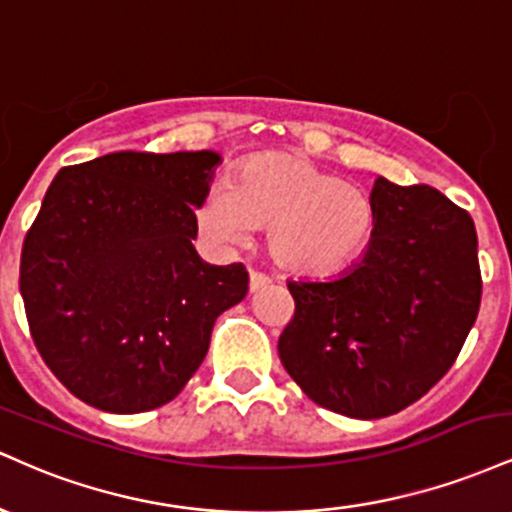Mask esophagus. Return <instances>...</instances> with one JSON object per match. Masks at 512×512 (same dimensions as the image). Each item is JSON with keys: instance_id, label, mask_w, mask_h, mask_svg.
I'll list each match as a JSON object with an SVG mask.
<instances>
[{"instance_id": "esophagus-1", "label": "esophagus", "mask_w": 512, "mask_h": 512, "mask_svg": "<svg viewBox=\"0 0 512 512\" xmlns=\"http://www.w3.org/2000/svg\"><path fill=\"white\" fill-rule=\"evenodd\" d=\"M269 276L267 274H260V272H250V291L255 293V291H260V289H264V286H269Z\"/></svg>"}]
</instances>
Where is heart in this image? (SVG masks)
Returning a JSON list of instances; mask_svg holds the SVG:
<instances>
[{
	"mask_svg": "<svg viewBox=\"0 0 512 512\" xmlns=\"http://www.w3.org/2000/svg\"><path fill=\"white\" fill-rule=\"evenodd\" d=\"M197 226L219 248H236L255 228H267L269 255L279 267L325 276L368 250L375 204L308 156L274 151L245 158L228 185L209 190L197 207Z\"/></svg>",
	"mask_w": 512,
	"mask_h": 512,
	"instance_id": "heart-1",
	"label": "heart"
}]
</instances>
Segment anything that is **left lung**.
Returning a JSON list of instances; mask_svg holds the SVG:
<instances>
[{
	"label": "left lung",
	"mask_w": 512,
	"mask_h": 512,
	"mask_svg": "<svg viewBox=\"0 0 512 512\" xmlns=\"http://www.w3.org/2000/svg\"><path fill=\"white\" fill-rule=\"evenodd\" d=\"M363 260L330 281H289L286 373L320 407L383 419L448 373L477 320L481 272L467 211L428 185L378 178Z\"/></svg>",
	"instance_id": "1"
}]
</instances>
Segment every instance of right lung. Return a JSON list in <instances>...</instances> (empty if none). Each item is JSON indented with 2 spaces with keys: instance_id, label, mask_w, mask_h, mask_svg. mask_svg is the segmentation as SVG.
<instances>
[{
  "instance_id": "right-lung-1",
  "label": "right lung",
  "mask_w": 512,
  "mask_h": 512,
  "mask_svg": "<svg viewBox=\"0 0 512 512\" xmlns=\"http://www.w3.org/2000/svg\"><path fill=\"white\" fill-rule=\"evenodd\" d=\"M214 151H117L55 175L21 250L35 349L91 407L137 414L180 395L223 310L248 293L240 262L199 260Z\"/></svg>"
}]
</instances>
